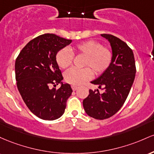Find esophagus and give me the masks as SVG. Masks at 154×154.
Returning <instances> with one entry per match:
<instances>
[{"instance_id":"1","label":"esophagus","mask_w":154,"mask_h":154,"mask_svg":"<svg viewBox=\"0 0 154 154\" xmlns=\"http://www.w3.org/2000/svg\"><path fill=\"white\" fill-rule=\"evenodd\" d=\"M71 87H72V90H73V91H75V90H77L78 88H79V86H75V85H72V86H71Z\"/></svg>"}]
</instances>
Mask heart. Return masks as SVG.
I'll return each mask as SVG.
<instances>
[{
  "label": "heart",
  "mask_w": 154,
  "mask_h": 154,
  "mask_svg": "<svg viewBox=\"0 0 154 154\" xmlns=\"http://www.w3.org/2000/svg\"><path fill=\"white\" fill-rule=\"evenodd\" d=\"M71 51L64 48L58 51L56 61L60 68L65 69L70 66L74 58L73 53L85 56L84 65L89 67L84 69L71 68L65 72V79L72 84H82L89 80L92 71L97 75L103 73L110 65L113 58L112 51L103 46L101 43L94 40L84 41L72 46Z\"/></svg>",
  "instance_id": "obj_1"
}]
</instances>
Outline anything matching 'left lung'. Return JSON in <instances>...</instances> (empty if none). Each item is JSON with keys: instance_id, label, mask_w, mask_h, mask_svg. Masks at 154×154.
Wrapping results in <instances>:
<instances>
[{"instance_id": "8db88e82", "label": "left lung", "mask_w": 154, "mask_h": 154, "mask_svg": "<svg viewBox=\"0 0 154 154\" xmlns=\"http://www.w3.org/2000/svg\"><path fill=\"white\" fill-rule=\"evenodd\" d=\"M110 42L113 58L109 68L91 84L103 90H89L83 100L86 113L92 118L103 120L116 113L127 100L136 73L132 50L119 38L110 34H101Z\"/></svg>"}]
</instances>
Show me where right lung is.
Masks as SVG:
<instances>
[{"label": "right lung", "instance_id": "obj_1", "mask_svg": "<svg viewBox=\"0 0 154 154\" xmlns=\"http://www.w3.org/2000/svg\"><path fill=\"white\" fill-rule=\"evenodd\" d=\"M72 42L55 34L46 33L31 40L22 49L15 62L17 86L27 108L44 120L61 117L72 90L63 77L56 61L60 50ZM58 83V90L50 86Z\"/></svg>", "mask_w": 154, "mask_h": 154}]
</instances>
